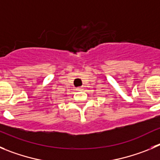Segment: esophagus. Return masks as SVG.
<instances>
[{"instance_id": "esophagus-1", "label": "esophagus", "mask_w": 160, "mask_h": 160, "mask_svg": "<svg viewBox=\"0 0 160 160\" xmlns=\"http://www.w3.org/2000/svg\"><path fill=\"white\" fill-rule=\"evenodd\" d=\"M82 89H83V88H82L81 87H80V88H77V91H82Z\"/></svg>"}]
</instances>
